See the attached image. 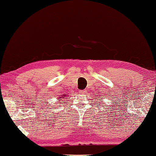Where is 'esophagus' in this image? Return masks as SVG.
<instances>
[{"label":"esophagus","mask_w":156,"mask_h":156,"mask_svg":"<svg viewBox=\"0 0 156 156\" xmlns=\"http://www.w3.org/2000/svg\"><path fill=\"white\" fill-rule=\"evenodd\" d=\"M79 92H80V94H86V92H87V91H86L85 90H80V91H79Z\"/></svg>","instance_id":"34e87169"}]
</instances>
